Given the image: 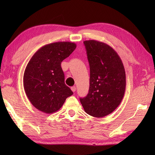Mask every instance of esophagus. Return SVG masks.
I'll return each mask as SVG.
<instances>
[{"label": "esophagus", "mask_w": 155, "mask_h": 155, "mask_svg": "<svg viewBox=\"0 0 155 155\" xmlns=\"http://www.w3.org/2000/svg\"><path fill=\"white\" fill-rule=\"evenodd\" d=\"M71 90H72V92H73V93H74V92L76 91V87H71Z\"/></svg>", "instance_id": "34e87169"}]
</instances>
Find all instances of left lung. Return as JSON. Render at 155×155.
Masks as SVG:
<instances>
[{"label":"left lung","mask_w":155,"mask_h":155,"mask_svg":"<svg viewBox=\"0 0 155 155\" xmlns=\"http://www.w3.org/2000/svg\"><path fill=\"white\" fill-rule=\"evenodd\" d=\"M90 66L89 91L80 101L84 111L101 118L119 106L126 88L123 62L109 45L95 40L84 41Z\"/></svg>","instance_id":"left-lung-1"}]
</instances>
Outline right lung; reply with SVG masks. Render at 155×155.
I'll list each match as a JSON object with an SVG mask.
<instances>
[{"label": "right lung", "instance_id": "1", "mask_svg": "<svg viewBox=\"0 0 155 155\" xmlns=\"http://www.w3.org/2000/svg\"><path fill=\"white\" fill-rule=\"evenodd\" d=\"M76 47L75 43L70 42L48 44L39 48L29 61L23 85L28 100L38 110L47 114L55 113L73 94L64 83L61 62Z\"/></svg>", "mask_w": 155, "mask_h": 155}]
</instances>
